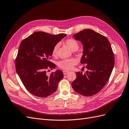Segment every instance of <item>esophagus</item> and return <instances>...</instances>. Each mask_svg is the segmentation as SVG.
<instances>
[{
    "instance_id": "obj_1",
    "label": "esophagus",
    "mask_w": 129,
    "mask_h": 129,
    "mask_svg": "<svg viewBox=\"0 0 129 129\" xmlns=\"http://www.w3.org/2000/svg\"><path fill=\"white\" fill-rule=\"evenodd\" d=\"M68 73H69V72H68V71H63V74H64V75H66V74H68Z\"/></svg>"
}]
</instances>
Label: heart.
<instances>
[{"instance_id":"obj_1","label":"heart","mask_w":129,"mask_h":129,"mask_svg":"<svg viewBox=\"0 0 129 129\" xmlns=\"http://www.w3.org/2000/svg\"><path fill=\"white\" fill-rule=\"evenodd\" d=\"M64 43L68 46L72 51H76L78 50L79 47V44L77 41L75 39L70 38L64 41ZM59 45L56 44L54 46L52 52V55L53 57H56L57 55V53ZM77 64V60L74 58L65 59L59 61L58 63V66L60 69L65 71H70L73 69L74 65Z\"/></svg>"}]
</instances>
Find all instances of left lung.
<instances>
[{
	"mask_svg": "<svg viewBox=\"0 0 129 129\" xmlns=\"http://www.w3.org/2000/svg\"><path fill=\"white\" fill-rule=\"evenodd\" d=\"M83 45L80 63L87 71L76 72L72 83L73 89L84 96H91L102 89L109 80L114 64V53L108 39L91 29H85L74 35Z\"/></svg>",
	"mask_w": 129,
	"mask_h": 129,
	"instance_id": "8db88e82",
	"label": "left lung"
}]
</instances>
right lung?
Segmentation results:
<instances>
[{
    "label": "right lung",
    "mask_w": 129,
    "mask_h": 129,
    "mask_svg": "<svg viewBox=\"0 0 129 129\" xmlns=\"http://www.w3.org/2000/svg\"><path fill=\"white\" fill-rule=\"evenodd\" d=\"M66 36L37 32L20 43L15 60L16 72L25 88L34 96L47 97L56 91L64 77L63 72L57 70L47 75L46 70L56 67L49 60L52 50Z\"/></svg>",
    "instance_id": "right-lung-1"
}]
</instances>
